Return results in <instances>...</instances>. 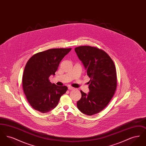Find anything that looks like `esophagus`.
I'll list each match as a JSON object with an SVG mask.
<instances>
[{
	"label": "esophagus",
	"mask_w": 146,
	"mask_h": 146,
	"mask_svg": "<svg viewBox=\"0 0 146 146\" xmlns=\"http://www.w3.org/2000/svg\"><path fill=\"white\" fill-rule=\"evenodd\" d=\"M75 88H73V87H72V86H69L68 87V89L69 90H74Z\"/></svg>",
	"instance_id": "34e87169"
}]
</instances>
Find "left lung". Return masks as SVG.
I'll list each match as a JSON object with an SVG mask.
<instances>
[{
  "label": "left lung",
  "mask_w": 146,
  "mask_h": 146,
  "mask_svg": "<svg viewBox=\"0 0 146 146\" xmlns=\"http://www.w3.org/2000/svg\"><path fill=\"white\" fill-rule=\"evenodd\" d=\"M75 51L90 78V91L86 94L80 91L82 98L77 107L84 114L92 115L102 111L114 95L117 86L115 66L110 56L97 47L80 46Z\"/></svg>",
  "instance_id": "8db88e82"
}]
</instances>
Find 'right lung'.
I'll use <instances>...</instances> for the list:
<instances>
[{
	"label": "right lung",
	"mask_w": 146,
	"mask_h": 146,
	"mask_svg": "<svg viewBox=\"0 0 146 146\" xmlns=\"http://www.w3.org/2000/svg\"><path fill=\"white\" fill-rule=\"evenodd\" d=\"M71 49H49L35 54L26 63L22 76L23 90L35 110L43 113L51 111L67 91L66 86L51 83L49 78L55 74L61 61Z\"/></svg>",
	"instance_id": "1"
}]
</instances>
